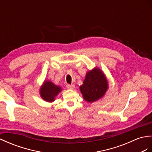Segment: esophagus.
I'll list each match as a JSON object with an SVG mask.
<instances>
[{"label":"esophagus","instance_id":"1","mask_svg":"<svg viewBox=\"0 0 152 152\" xmlns=\"http://www.w3.org/2000/svg\"><path fill=\"white\" fill-rule=\"evenodd\" d=\"M66 88H69V89H73L74 88H75V85L67 84V85H66Z\"/></svg>","mask_w":152,"mask_h":152}]
</instances>
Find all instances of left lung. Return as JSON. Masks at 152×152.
I'll use <instances>...</instances> for the list:
<instances>
[{"mask_svg": "<svg viewBox=\"0 0 152 152\" xmlns=\"http://www.w3.org/2000/svg\"><path fill=\"white\" fill-rule=\"evenodd\" d=\"M107 79L100 69L95 68L88 72L80 90L88 102H94L103 97L107 90Z\"/></svg>", "mask_w": 152, "mask_h": 152, "instance_id": "1", "label": "left lung"}]
</instances>
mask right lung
Here are the masks:
<instances>
[{"label": "right lung", "instance_id": "1", "mask_svg": "<svg viewBox=\"0 0 152 152\" xmlns=\"http://www.w3.org/2000/svg\"><path fill=\"white\" fill-rule=\"evenodd\" d=\"M60 91H61L60 87L55 85L50 81H45L40 90V94L42 98L46 102H51L55 100V96H57Z\"/></svg>", "mask_w": 152, "mask_h": 152}]
</instances>
